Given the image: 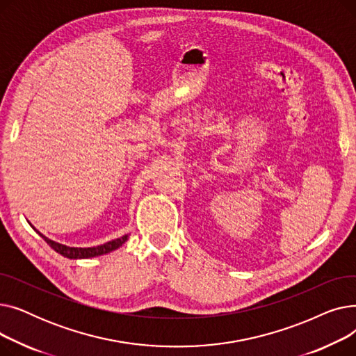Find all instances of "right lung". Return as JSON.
<instances>
[{
    "instance_id": "obj_1",
    "label": "right lung",
    "mask_w": 356,
    "mask_h": 356,
    "mask_svg": "<svg viewBox=\"0 0 356 356\" xmlns=\"http://www.w3.org/2000/svg\"><path fill=\"white\" fill-rule=\"evenodd\" d=\"M35 232L39 234L56 252H59L60 255H63V257H66V258H70V259L92 258V257H98V255L108 254V252H111V251H115V250H118L120 247H122V244H125L127 239H128V235H124V236H121V238H117V239H112V241H109V242H105V244L98 245V247L78 248V247H67V245L59 244V242H54V241L49 239L47 236H44L43 234H40L39 231H35Z\"/></svg>"
}]
</instances>
